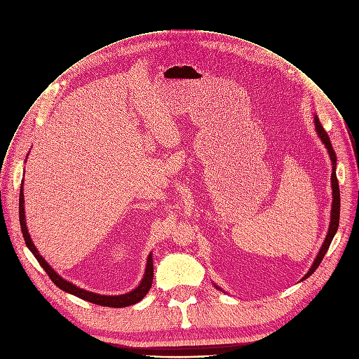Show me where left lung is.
<instances>
[{"label": "left lung", "instance_id": "obj_1", "mask_svg": "<svg viewBox=\"0 0 359 359\" xmlns=\"http://www.w3.org/2000/svg\"><path fill=\"white\" fill-rule=\"evenodd\" d=\"M314 126H316V131H317L320 140L323 141V144L325 146V149H327V151H328L330 160H331V163H332V174H331L332 205H331V217H330L331 221H330V226H328L327 236H325V239H324V242H323V245H321V248H320V250H318V253H317V256H316V259H314V262H313L310 270H309L307 274L302 278V281L306 280L307 277H310V276L316 271V269L320 266L323 257L325 256V253H327V250H328V248H330V245H331V242H332V239H334V236H335V233H337L338 225H339V187H338V180H337V174H335V168H337V156H335V151H334V149H332L330 137H328V134L325 133L324 127L321 126V123H320L317 114H314ZM213 285H215V287H217L218 290H221L222 293H225V292L219 287V285H217V284H213Z\"/></svg>", "mask_w": 359, "mask_h": 359}]
</instances>
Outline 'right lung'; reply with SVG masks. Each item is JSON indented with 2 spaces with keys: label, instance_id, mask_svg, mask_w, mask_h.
Listing matches in <instances>:
<instances>
[{
  "label": "right lung",
  "instance_id": "right-lung-1",
  "mask_svg": "<svg viewBox=\"0 0 359 359\" xmlns=\"http://www.w3.org/2000/svg\"><path fill=\"white\" fill-rule=\"evenodd\" d=\"M24 180H22V185H21V191H20V224H21V231H22V236L24 241L27 243V248L32 252V255L36 257L38 263L43 267V270L48 273V276L50 277V280L57 285V287L69 294H74L82 300H86L89 303L97 304V306H103V307H113V309H121V307H128L133 306L135 303H138L140 300H142L146 297V294L149 293V290L151 289L153 284V277H154V264H153V255L150 253L147 257V263H146V270L144 274H142L141 281L138 283L137 287L128 293L124 294H118V296H106V294H97L93 292H88L85 289L78 287L74 283H70L67 280H65L62 276H59L50 266L49 263L39 255L38 249L35 248L31 235L28 232L27 228V218H25V208H24Z\"/></svg>",
  "mask_w": 359,
  "mask_h": 359
}]
</instances>
